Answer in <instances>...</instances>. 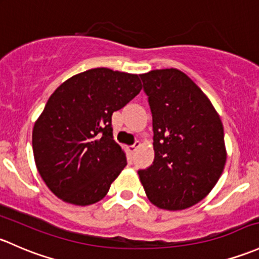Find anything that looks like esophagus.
<instances>
[{"instance_id":"obj_1","label":"esophagus","mask_w":259,"mask_h":259,"mask_svg":"<svg viewBox=\"0 0 259 259\" xmlns=\"http://www.w3.org/2000/svg\"><path fill=\"white\" fill-rule=\"evenodd\" d=\"M140 145H141V143H140V141H135V144H134V145L129 146V151L132 152V154H134V152L138 150V148H139V146H140Z\"/></svg>"}]
</instances>
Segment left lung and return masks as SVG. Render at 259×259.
<instances>
[{
	"label": "left lung",
	"mask_w": 259,
	"mask_h": 259,
	"mask_svg": "<svg viewBox=\"0 0 259 259\" xmlns=\"http://www.w3.org/2000/svg\"><path fill=\"white\" fill-rule=\"evenodd\" d=\"M152 114L155 159L138 171L149 201L168 211L189 208L207 196L227 159L219 113L184 72L140 74Z\"/></svg>",
	"instance_id": "left-lung-1"
}]
</instances>
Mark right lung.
I'll return each instance as SVG.
<instances>
[{"mask_svg": "<svg viewBox=\"0 0 259 259\" xmlns=\"http://www.w3.org/2000/svg\"><path fill=\"white\" fill-rule=\"evenodd\" d=\"M138 74L94 68L62 83L34 122V162L62 201L88 206L105 197L126 166L111 115L140 93Z\"/></svg>", "mask_w": 259, "mask_h": 259, "instance_id": "right-lung-1", "label": "right lung"}]
</instances>
